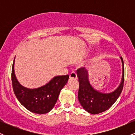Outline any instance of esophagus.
Masks as SVG:
<instances>
[{
    "mask_svg": "<svg viewBox=\"0 0 135 135\" xmlns=\"http://www.w3.org/2000/svg\"><path fill=\"white\" fill-rule=\"evenodd\" d=\"M70 79H77V73L75 72H72L70 74Z\"/></svg>",
    "mask_w": 135,
    "mask_h": 135,
    "instance_id": "34e87169",
    "label": "esophagus"
}]
</instances>
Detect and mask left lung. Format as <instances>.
Segmentation results:
<instances>
[{
    "label": "left lung",
    "mask_w": 135,
    "mask_h": 135,
    "mask_svg": "<svg viewBox=\"0 0 135 135\" xmlns=\"http://www.w3.org/2000/svg\"><path fill=\"white\" fill-rule=\"evenodd\" d=\"M122 74L120 83L118 87L113 91L103 93L94 89L89 80V72L84 68L78 70L77 75L79 78V89L78 100L84 109L91 114H98L103 112L110 108L118 99L121 93L124 78V61L122 57Z\"/></svg>",
    "instance_id": "1"
}]
</instances>
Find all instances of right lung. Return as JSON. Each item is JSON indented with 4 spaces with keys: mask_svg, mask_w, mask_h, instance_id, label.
I'll return each instance as SVG.
<instances>
[{
    "mask_svg": "<svg viewBox=\"0 0 135 135\" xmlns=\"http://www.w3.org/2000/svg\"><path fill=\"white\" fill-rule=\"evenodd\" d=\"M14 59L12 67V83L15 95L21 105L30 112L44 114L50 112L58 100L60 91L69 80V75L54 77L41 87L28 88L17 79L15 72Z\"/></svg>",
    "mask_w": 135,
    "mask_h": 135,
    "instance_id": "right-lung-1",
    "label": "right lung"
}]
</instances>
